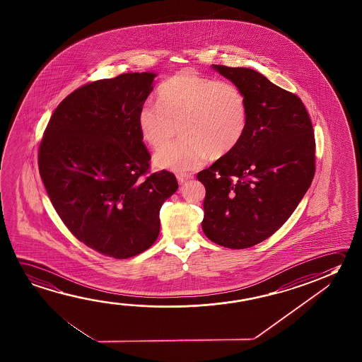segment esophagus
Masks as SVG:
<instances>
[{
	"label": "esophagus",
	"mask_w": 362,
	"mask_h": 362,
	"mask_svg": "<svg viewBox=\"0 0 362 362\" xmlns=\"http://www.w3.org/2000/svg\"><path fill=\"white\" fill-rule=\"evenodd\" d=\"M192 178H193V177H192L190 174H180V175L177 177V179H178V182L180 185H183V184L187 183V182L190 180Z\"/></svg>",
	"instance_id": "obj_1"
}]
</instances>
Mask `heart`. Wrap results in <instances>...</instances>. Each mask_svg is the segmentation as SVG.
<instances>
[{"label":"heart","instance_id":"b5f03b06","mask_svg":"<svg viewBox=\"0 0 362 362\" xmlns=\"http://www.w3.org/2000/svg\"><path fill=\"white\" fill-rule=\"evenodd\" d=\"M249 124L247 98L231 82L204 77L183 69L166 79L159 89L158 105L145 102L139 108L140 136L151 148H159L180 125L184 139L155 153V165L175 173L201 168L208 155L221 158L243 140Z\"/></svg>","mask_w":362,"mask_h":362}]
</instances>
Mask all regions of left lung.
<instances>
[{
  "label": "left lung",
  "mask_w": 362,
  "mask_h": 362,
  "mask_svg": "<svg viewBox=\"0 0 362 362\" xmlns=\"http://www.w3.org/2000/svg\"><path fill=\"white\" fill-rule=\"evenodd\" d=\"M212 66L243 89L249 124L231 153L197 175L206 187L202 228L217 245L247 249L278 231L310 187L313 126L302 100L259 71Z\"/></svg>",
  "instance_id": "obj_1"
}]
</instances>
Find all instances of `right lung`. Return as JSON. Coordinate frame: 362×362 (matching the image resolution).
I'll list each match as a JSON object with an SVG mask.
<instances>
[{"label": "right lung", "instance_id": "obj_1", "mask_svg": "<svg viewBox=\"0 0 362 362\" xmlns=\"http://www.w3.org/2000/svg\"><path fill=\"white\" fill-rule=\"evenodd\" d=\"M155 77L126 73L76 89L54 111L39 146L57 214L81 243L115 259L156 241L161 206L178 189L173 173L146 175L151 156L136 116Z\"/></svg>", "mask_w": 362, "mask_h": 362}]
</instances>
